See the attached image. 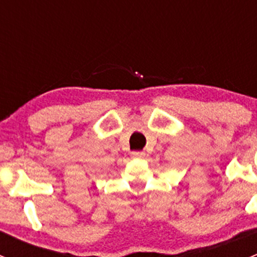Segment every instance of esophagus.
<instances>
[{
	"mask_svg": "<svg viewBox=\"0 0 257 257\" xmlns=\"http://www.w3.org/2000/svg\"><path fill=\"white\" fill-rule=\"evenodd\" d=\"M132 157L141 159V158L145 157V153L144 152H133V153H132Z\"/></svg>",
	"mask_w": 257,
	"mask_h": 257,
	"instance_id": "34e87169",
	"label": "esophagus"
}]
</instances>
